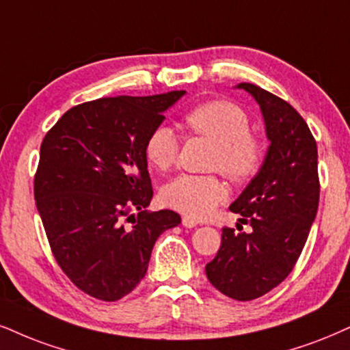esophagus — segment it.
Wrapping results in <instances>:
<instances>
[{
  "label": "esophagus",
  "instance_id": "obj_1",
  "mask_svg": "<svg viewBox=\"0 0 350 350\" xmlns=\"http://www.w3.org/2000/svg\"><path fill=\"white\" fill-rule=\"evenodd\" d=\"M182 224H183V227H187V228H193L198 226V222L195 221V219L188 217V215H185V217L182 219Z\"/></svg>",
  "mask_w": 350,
  "mask_h": 350
}]
</instances>
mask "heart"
Masks as SVG:
<instances>
[{
	"label": "heart",
	"mask_w": 350,
	"mask_h": 350,
	"mask_svg": "<svg viewBox=\"0 0 350 350\" xmlns=\"http://www.w3.org/2000/svg\"><path fill=\"white\" fill-rule=\"evenodd\" d=\"M185 123L195 135L214 142L211 168L221 170L235 183L247 182L260 170L262 155L261 141L250 133V118L240 107L226 100L201 103L185 116ZM178 136L168 124H159L146 139V157L161 172L174 167L178 155ZM227 189L215 175L183 174L162 189V201L168 208L189 217H208L226 200Z\"/></svg>",
	"instance_id": "obj_1"
}]
</instances>
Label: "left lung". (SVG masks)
Masks as SVG:
<instances>
[{"label": "left lung", "mask_w": 350, "mask_h": 350, "mask_svg": "<svg viewBox=\"0 0 350 350\" xmlns=\"http://www.w3.org/2000/svg\"><path fill=\"white\" fill-rule=\"evenodd\" d=\"M237 88L260 105L269 148L260 172L230 204L253 230L224 227L206 275L224 295L247 301L267 294L294 269L317 217L320 180L317 141L299 111L254 84Z\"/></svg>", "instance_id": "1"}]
</instances>
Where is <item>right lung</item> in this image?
<instances>
[{"label":"right lung","instance_id":"obj_1","mask_svg":"<svg viewBox=\"0 0 350 350\" xmlns=\"http://www.w3.org/2000/svg\"><path fill=\"white\" fill-rule=\"evenodd\" d=\"M185 94L81 103L43 137L33 180L38 214L56 262L94 299L128 295L159 235L182 222L170 209L146 211L154 195L146 139Z\"/></svg>","mask_w":350,"mask_h":350}]
</instances>
